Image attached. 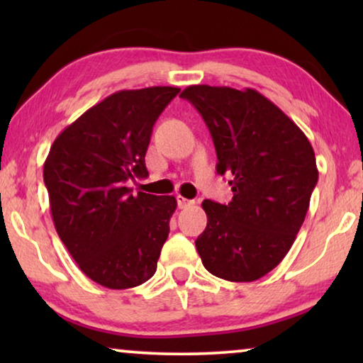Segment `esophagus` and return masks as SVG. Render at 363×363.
<instances>
[{
    "instance_id": "1",
    "label": "esophagus",
    "mask_w": 363,
    "mask_h": 363,
    "mask_svg": "<svg viewBox=\"0 0 363 363\" xmlns=\"http://www.w3.org/2000/svg\"><path fill=\"white\" fill-rule=\"evenodd\" d=\"M177 203H178V208H182V210H183V208L191 206L193 203H195V201H193V200H188V198L182 196V195H178V196H177Z\"/></svg>"
}]
</instances>
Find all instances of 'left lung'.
<instances>
[{
  "mask_svg": "<svg viewBox=\"0 0 363 363\" xmlns=\"http://www.w3.org/2000/svg\"><path fill=\"white\" fill-rule=\"evenodd\" d=\"M201 113L228 205L205 200V231L195 245L213 276L251 282L274 269L296 241L319 172L304 132L255 89L190 86L180 94Z\"/></svg>",
  "mask_w": 363,
  "mask_h": 363,
  "instance_id": "1",
  "label": "left lung"
}]
</instances>
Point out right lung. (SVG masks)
I'll use <instances>...</instances> for the list:
<instances>
[{
    "label": "right lung",
    "instance_id": "1",
    "mask_svg": "<svg viewBox=\"0 0 363 363\" xmlns=\"http://www.w3.org/2000/svg\"><path fill=\"white\" fill-rule=\"evenodd\" d=\"M178 87L118 91L56 137L44 162L54 226L79 269L108 289L150 279L170 233L175 196L138 191L153 123Z\"/></svg>",
    "mask_w": 363,
    "mask_h": 363
}]
</instances>
